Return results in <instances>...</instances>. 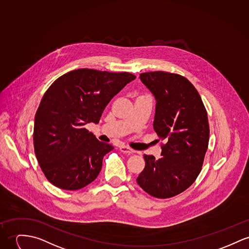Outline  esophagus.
<instances>
[{
  "mask_svg": "<svg viewBox=\"0 0 249 249\" xmlns=\"http://www.w3.org/2000/svg\"><path fill=\"white\" fill-rule=\"evenodd\" d=\"M119 150H120V152H122L123 153H128V154L135 153L134 150L129 148V147H127V146H120V147H119Z\"/></svg>",
  "mask_w": 249,
  "mask_h": 249,
  "instance_id": "1",
  "label": "esophagus"
}]
</instances>
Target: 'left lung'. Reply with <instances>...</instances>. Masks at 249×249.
<instances>
[{"mask_svg":"<svg viewBox=\"0 0 249 249\" xmlns=\"http://www.w3.org/2000/svg\"><path fill=\"white\" fill-rule=\"evenodd\" d=\"M139 77L155 97L153 129L166 144L159 159L144 154L136 182L153 197L171 198L190 188L202 170L210 140L207 110L185 77L157 71Z\"/></svg>","mask_w":249,"mask_h":249,"instance_id":"1","label":"left lung"}]
</instances>
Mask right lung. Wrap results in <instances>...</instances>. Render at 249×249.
<instances>
[{
    "mask_svg": "<svg viewBox=\"0 0 249 249\" xmlns=\"http://www.w3.org/2000/svg\"><path fill=\"white\" fill-rule=\"evenodd\" d=\"M135 76L77 69L56 79L39 103L34 121V150L47 180L61 190L92 183L114 147L84 128L98 123L105 107Z\"/></svg>",
    "mask_w": 249,
    "mask_h": 249,
    "instance_id": "obj_1",
    "label": "right lung"
}]
</instances>
